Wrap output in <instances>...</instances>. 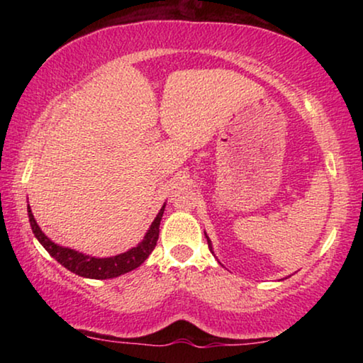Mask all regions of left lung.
Listing matches in <instances>:
<instances>
[{
	"label": "left lung",
	"mask_w": 363,
	"mask_h": 363,
	"mask_svg": "<svg viewBox=\"0 0 363 363\" xmlns=\"http://www.w3.org/2000/svg\"><path fill=\"white\" fill-rule=\"evenodd\" d=\"M206 240H208V236H206ZM208 247H210V251H213V250H211V241H210V240H208Z\"/></svg>",
	"instance_id": "8db88e82"
}]
</instances>
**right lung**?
Listing matches in <instances>:
<instances>
[{
  "mask_svg": "<svg viewBox=\"0 0 363 363\" xmlns=\"http://www.w3.org/2000/svg\"><path fill=\"white\" fill-rule=\"evenodd\" d=\"M165 211V205L162 206V210L158 211V215L153 223L148 228L147 235L143 236V240L138 242L135 247L128 250L122 255L112 256V257H92L82 252L69 250V247L59 246L56 242H52L49 238L41 231V228L38 226L36 220H34L31 208L28 206V215L29 223H31V230L34 236L38 238V241L41 242L49 255L56 259L59 264H62L66 269H69L74 274L89 277V279H111V277H117L130 272L142 264L143 261L150 256V252L155 250L158 233H160V221Z\"/></svg>",
  "mask_w": 363,
  "mask_h": 363,
  "instance_id": "obj_1",
  "label": "right lung"
}]
</instances>
